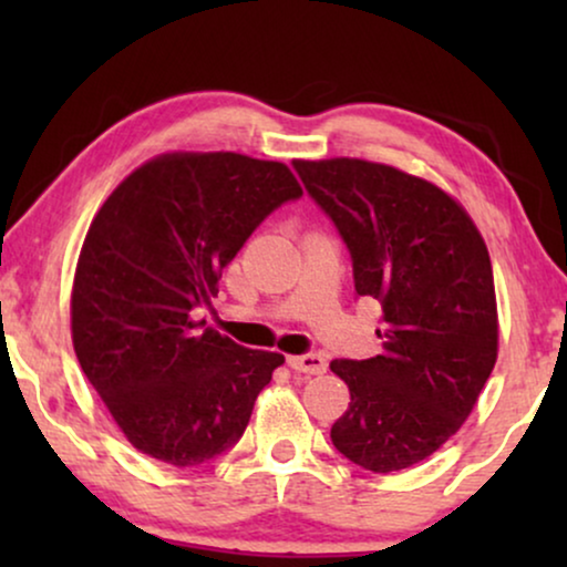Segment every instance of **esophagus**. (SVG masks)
<instances>
[{
	"mask_svg": "<svg viewBox=\"0 0 567 567\" xmlns=\"http://www.w3.org/2000/svg\"><path fill=\"white\" fill-rule=\"evenodd\" d=\"M286 363H289L293 371H299V374H309V377H312V374H324V369H328V361H324L320 353L289 355V359H286Z\"/></svg>",
	"mask_w": 567,
	"mask_h": 567,
	"instance_id": "1",
	"label": "esophagus"
}]
</instances>
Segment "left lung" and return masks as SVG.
<instances>
[{
	"label": "left lung",
	"mask_w": 567,
	"mask_h": 567,
	"mask_svg": "<svg viewBox=\"0 0 567 567\" xmlns=\"http://www.w3.org/2000/svg\"><path fill=\"white\" fill-rule=\"evenodd\" d=\"M353 258L359 297L382 305L384 351L330 363L351 390L330 439L371 472H398L446 444L498 359L485 239L460 200L382 162L293 159Z\"/></svg>",
	"instance_id": "8db88e82"
}]
</instances>
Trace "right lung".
<instances>
[{"instance_id":"obj_1","label":"right lung","mask_w":567,"mask_h":567,"mask_svg":"<svg viewBox=\"0 0 567 567\" xmlns=\"http://www.w3.org/2000/svg\"><path fill=\"white\" fill-rule=\"evenodd\" d=\"M301 185L284 162L167 152L100 206L72 286L80 367L131 446L173 467L227 452L281 353L196 320L255 227Z\"/></svg>"}]
</instances>
